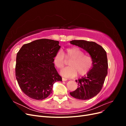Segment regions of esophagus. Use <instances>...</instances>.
<instances>
[{
	"instance_id": "1",
	"label": "esophagus",
	"mask_w": 126,
	"mask_h": 126,
	"mask_svg": "<svg viewBox=\"0 0 126 126\" xmlns=\"http://www.w3.org/2000/svg\"><path fill=\"white\" fill-rule=\"evenodd\" d=\"M62 80H63V81H67V79L63 78H62Z\"/></svg>"
}]
</instances>
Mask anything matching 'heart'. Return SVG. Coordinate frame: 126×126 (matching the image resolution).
I'll return each mask as SVG.
<instances>
[{
    "label": "heart",
    "instance_id": "b5f03b06",
    "mask_svg": "<svg viewBox=\"0 0 126 126\" xmlns=\"http://www.w3.org/2000/svg\"><path fill=\"white\" fill-rule=\"evenodd\" d=\"M71 59L69 63L70 67L64 68L60 71V74L64 77H75L77 74L81 76L86 75L91 69L93 66V59L84 53L78 47L68 48L63 52L59 51L55 55L53 62L58 69H61L63 67L65 59Z\"/></svg>",
    "mask_w": 126,
    "mask_h": 126
}]
</instances>
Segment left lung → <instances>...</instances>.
Masks as SVG:
<instances>
[{
    "label": "left lung",
    "instance_id": "obj_1",
    "mask_svg": "<svg viewBox=\"0 0 126 126\" xmlns=\"http://www.w3.org/2000/svg\"><path fill=\"white\" fill-rule=\"evenodd\" d=\"M70 43L84 49L93 59L91 69L82 78L76 80L78 85L77 89L70 94L78 99H89L100 92L107 75V53L101 46L94 42L74 40L70 41Z\"/></svg>",
    "mask_w": 126,
    "mask_h": 126
}]
</instances>
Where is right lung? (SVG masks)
<instances>
[{
    "label": "right lung",
    "mask_w": 126,
    "mask_h": 126,
    "mask_svg": "<svg viewBox=\"0 0 126 126\" xmlns=\"http://www.w3.org/2000/svg\"><path fill=\"white\" fill-rule=\"evenodd\" d=\"M59 42L41 39L24 45L16 57L15 73L20 89L27 96L43 100L51 94L52 87L62 78L53 59L60 48Z\"/></svg>",
    "instance_id": "add662e5"
}]
</instances>
